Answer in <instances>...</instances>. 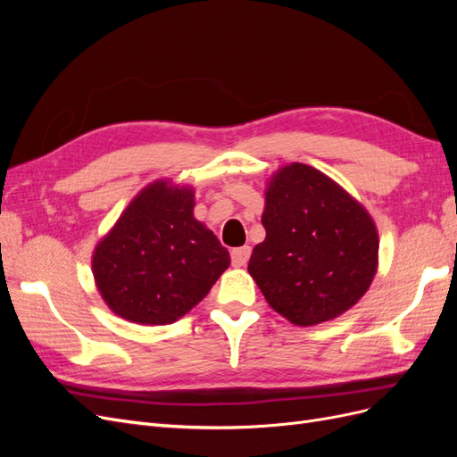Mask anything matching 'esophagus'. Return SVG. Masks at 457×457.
<instances>
[{
  "instance_id": "esophagus-1",
  "label": "esophagus",
  "mask_w": 457,
  "mask_h": 457,
  "mask_svg": "<svg viewBox=\"0 0 457 457\" xmlns=\"http://www.w3.org/2000/svg\"><path fill=\"white\" fill-rule=\"evenodd\" d=\"M252 255V247L250 245H242V247H234L230 252V259L234 267H245L247 261H250Z\"/></svg>"
}]
</instances>
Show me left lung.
I'll list each match as a JSON object with an SVG mask.
<instances>
[{"label": "left lung", "instance_id": "8db88e82", "mask_svg": "<svg viewBox=\"0 0 457 457\" xmlns=\"http://www.w3.org/2000/svg\"><path fill=\"white\" fill-rule=\"evenodd\" d=\"M261 223L267 237L250 257L269 305L295 326H314L356 305L376 276L379 237L347 190L305 163L272 175Z\"/></svg>", "mask_w": 457, "mask_h": 457}]
</instances>
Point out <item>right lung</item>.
Returning <instances> with one entry per match:
<instances>
[{
    "label": "right lung",
    "mask_w": 457,
    "mask_h": 457,
    "mask_svg": "<svg viewBox=\"0 0 457 457\" xmlns=\"http://www.w3.org/2000/svg\"><path fill=\"white\" fill-rule=\"evenodd\" d=\"M230 265L227 247L195 219V190L143 188L96 244L93 276L106 305L137 324H173Z\"/></svg>",
    "instance_id": "right-lung-1"
}]
</instances>
